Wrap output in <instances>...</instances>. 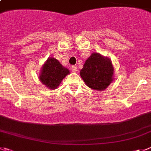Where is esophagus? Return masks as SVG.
<instances>
[{"label": "esophagus", "mask_w": 151, "mask_h": 151, "mask_svg": "<svg viewBox=\"0 0 151 151\" xmlns=\"http://www.w3.org/2000/svg\"><path fill=\"white\" fill-rule=\"evenodd\" d=\"M71 70L73 72H77L78 71V68L76 66H71Z\"/></svg>", "instance_id": "1"}]
</instances>
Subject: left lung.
<instances>
[{"instance_id": "8db88e82", "label": "left lung", "mask_w": 151, "mask_h": 151, "mask_svg": "<svg viewBox=\"0 0 151 151\" xmlns=\"http://www.w3.org/2000/svg\"><path fill=\"white\" fill-rule=\"evenodd\" d=\"M111 61L98 53H93L86 60L80 76L88 87L93 90L103 91L113 80Z\"/></svg>"}]
</instances>
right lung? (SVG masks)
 <instances>
[{"instance_id": "1", "label": "right lung", "mask_w": 151, "mask_h": 151, "mask_svg": "<svg viewBox=\"0 0 151 151\" xmlns=\"http://www.w3.org/2000/svg\"><path fill=\"white\" fill-rule=\"evenodd\" d=\"M69 73V70L63 67L58 60L50 58L42 66L40 79L48 88L55 89Z\"/></svg>"}]
</instances>
